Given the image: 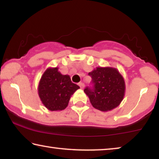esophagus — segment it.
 I'll return each mask as SVG.
<instances>
[{"instance_id":"1","label":"esophagus","mask_w":159,"mask_h":159,"mask_svg":"<svg viewBox=\"0 0 159 159\" xmlns=\"http://www.w3.org/2000/svg\"><path fill=\"white\" fill-rule=\"evenodd\" d=\"M79 85L80 86V88H81V89H83V88H84V86H85V85H84V83H82V82H80V83H79Z\"/></svg>"}]
</instances>
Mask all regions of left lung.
I'll list each match as a JSON object with an SVG mask.
<instances>
[{
	"label": "left lung",
	"instance_id": "8db88e82",
	"mask_svg": "<svg viewBox=\"0 0 159 159\" xmlns=\"http://www.w3.org/2000/svg\"><path fill=\"white\" fill-rule=\"evenodd\" d=\"M90 84L84 92L90 103L100 111H110L119 105L125 93V82L117 69L110 67H98L90 72Z\"/></svg>",
	"mask_w": 159,
	"mask_h": 159
}]
</instances>
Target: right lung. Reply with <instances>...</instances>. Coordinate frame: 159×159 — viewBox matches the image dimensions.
Segmentation results:
<instances>
[{"instance_id": "right-lung-1", "label": "right lung", "mask_w": 159, "mask_h": 159, "mask_svg": "<svg viewBox=\"0 0 159 159\" xmlns=\"http://www.w3.org/2000/svg\"><path fill=\"white\" fill-rule=\"evenodd\" d=\"M79 88V85L71 82L69 76L60 74L57 68H50L40 80L39 95L46 108L57 111L66 108L71 95Z\"/></svg>"}]
</instances>
